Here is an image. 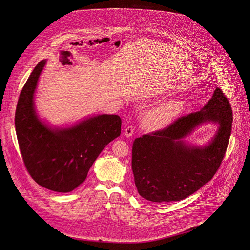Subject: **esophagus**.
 <instances>
[{
  "mask_svg": "<svg viewBox=\"0 0 250 250\" xmlns=\"http://www.w3.org/2000/svg\"><path fill=\"white\" fill-rule=\"evenodd\" d=\"M134 132V127L132 125H128L125 129V136L127 138H130L131 136L133 135Z\"/></svg>",
  "mask_w": 250,
  "mask_h": 250,
  "instance_id": "esophagus-1",
  "label": "esophagus"
}]
</instances>
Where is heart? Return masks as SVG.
<instances>
[{"mask_svg":"<svg viewBox=\"0 0 250 250\" xmlns=\"http://www.w3.org/2000/svg\"><path fill=\"white\" fill-rule=\"evenodd\" d=\"M184 108V103L178 99L166 101L151 108L145 116L147 125L154 129H159L168 125L176 118Z\"/></svg>","mask_w":250,"mask_h":250,"instance_id":"heart-1","label":"heart"}]
</instances>
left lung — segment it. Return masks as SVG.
Segmentation results:
<instances>
[{
    "label": "left lung",
    "mask_w": 250,
    "mask_h": 250,
    "mask_svg": "<svg viewBox=\"0 0 250 250\" xmlns=\"http://www.w3.org/2000/svg\"><path fill=\"white\" fill-rule=\"evenodd\" d=\"M218 129L203 146L185 138L204 123ZM229 100L216 87L201 110L174 121L166 128L137 138L132 147V170L139 194L150 202H177L199 190L220 166L231 132Z\"/></svg>",
    "instance_id": "obj_1"
}]
</instances>
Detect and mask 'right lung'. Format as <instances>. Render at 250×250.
Returning a JSON list of instances; mask_svg holds the SVG:
<instances>
[{"instance_id":"add662e5","label":"right lung","mask_w":250,"mask_h":250,"mask_svg":"<svg viewBox=\"0 0 250 250\" xmlns=\"http://www.w3.org/2000/svg\"><path fill=\"white\" fill-rule=\"evenodd\" d=\"M46 62H39L22 88L15 114L16 133L32 178L49 190L66 193L83 183L97 156L119 137L122 121L115 114H98L59 127L41 119L35 93Z\"/></svg>"}]
</instances>
